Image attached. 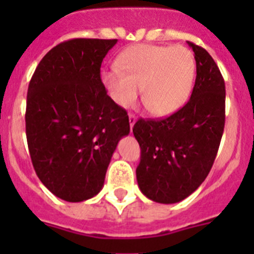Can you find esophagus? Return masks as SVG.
<instances>
[{"label":"esophagus","instance_id":"obj_1","mask_svg":"<svg viewBox=\"0 0 254 254\" xmlns=\"http://www.w3.org/2000/svg\"><path fill=\"white\" fill-rule=\"evenodd\" d=\"M128 121H129V126H131V128L133 127V125L136 123V116L133 113L128 114Z\"/></svg>","mask_w":254,"mask_h":254}]
</instances>
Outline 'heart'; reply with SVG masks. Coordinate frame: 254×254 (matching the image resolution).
Instances as JSON below:
<instances>
[{
	"label": "heart",
	"mask_w": 254,
	"mask_h": 254,
	"mask_svg": "<svg viewBox=\"0 0 254 254\" xmlns=\"http://www.w3.org/2000/svg\"><path fill=\"white\" fill-rule=\"evenodd\" d=\"M117 67L103 72L102 81L121 107L141 100L154 116H169L186 104L193 87L196 61L186 47L141 44L125 51Z\"/></svg>",
	"instance_id": "1"
}]
</instances>
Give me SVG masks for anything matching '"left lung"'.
Here are the masks:
<instances>
[{
  "instance_id": "8db88e82",
  "label": "left lung",
  "mask_w": 254,
  "mask_h": 254,
  "mask_svg": "<svg viewBox=\"0 0 254 254\" xmlns=\"http://www.w3.org/2000/svg\"><path fill=\"white\" fill-rule=\"evenodd\" d=\"M196 60V81L187 104L172 116L140 118L134 137L141 149L137 183L147 198L176 203L208 176L225 126V82L214 58L188 42Z\"/></svg>"
}]
</instances>
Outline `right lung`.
Here are the masks:
<instances>
[{
  "label": "right lung",
  "instance_id": "right-lung-1",
  "mask_svg": "<svg viewBox=\"0 0 254 254\" xmlns=\"http://www.w3.org/2000/svg\"><path fill=\"white\" fill-rule=\"evenodd\" d=\"M117 39L76 38L42 58L29 82L25 128L31 163L52 193L81 202L103 188L127 112L100 78L102 62Z\"/></svg>",
  "mask_w": 254,
  "mask_h": 254
}]
</instances>
